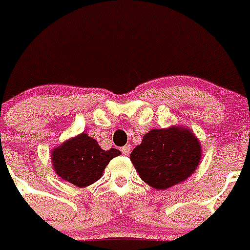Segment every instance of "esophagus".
<instances>
[{"instance_id":"obj_1","label":"esophagus","mask_w":250,"mask_h":250,"mask_svg":"<svg viewBox=\"0 0 250 250\" xmlns=\"http://www.w3.org/2000/svg\"><path fill=\"white\" fill-rule=\"evenodd\" d=\"M130 145H125V146L121 147V152H123L124 155H129V152H130Z\"/></svg>"}]
</instances>
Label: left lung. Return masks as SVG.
Instances as JSON below:
<instances>
[{"mask_svg": "<svg viewBox=\"0 0 250 250\" xmlns=\"http://www.w3.org/2000/svg\"><path fill=\"white\" fill-rule=\"evenodd\" d=\"M202 145L189 129H156L143 138L130 160L140 178L155 189H167L188 179L202 158Z\"/></svg>", "mask_w": 250, "mask_h": 250, "instance_id": "obj_1", "label": "left lung"}]
</instances>
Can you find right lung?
Returning a JSON list of instances; mask_svg holds the SVG:
<instances>
[{"instance_id": "add662e5", "label": "right lung", "mask_w": 250, "mask_h": 250, "mask_svg": "<svg viewBox=\"0 0 250 250\" xmlns=\"http://www.w3.org/2000/svg\"><path fill=\"white\" fill-rule=\"evenodd\" d=\"M119 155L118 149L105 151L98 141L83 132L52 151V165L61 179L83 188L99 180L109 161Z\"/></svg>"}]
</instances>
